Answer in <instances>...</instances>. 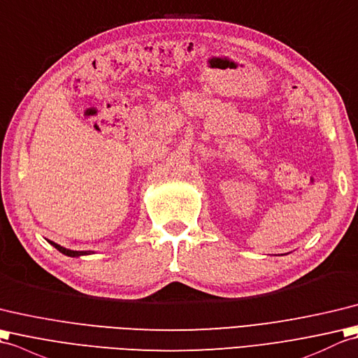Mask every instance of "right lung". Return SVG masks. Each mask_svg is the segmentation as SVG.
<instances>
[{
  "label": "right lung",
  "mask_w": 358,
  "mask_h": 358,
  "mask_svg": "<svg viewBox=\"0 0 358 358\" xmlns=\"http://www.w3.org/2000/svg\"><path fill=\"white\" fill-rule=\"evenodd\" d=\"M49 243L53 245L55 248H57L59 252L66 254V256H70V257H79V256H85V254H90V251H73V250H67V248H64V246H61V245L55 243V242H52V241H49Z\"/></svg>",
  "instance_id": "obj_1"
}]
</instances>
